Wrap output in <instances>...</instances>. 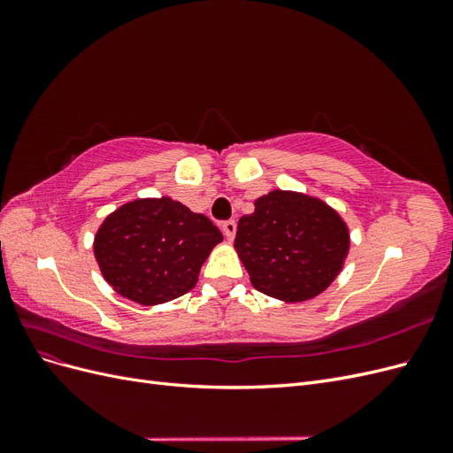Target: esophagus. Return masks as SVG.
Masks as SVG:
<instances>
[{
	"instance_id": "obj_1",
	"label": "esophagus",
	"mask_w": 453,
	"mask_h": 453,
	"mask_svg": "<svg viewBox=\"0 0 453 453\" xmlns=\"http://www.w3.org/2000/svg\"><path fill=\"white\" fill-rule=\"evenodd\" d=\"M221 228H223V234H225V238L228 242L234 240V236H236V221H234V219H230V221H225Z\"/></svg>"
}]
</instances>
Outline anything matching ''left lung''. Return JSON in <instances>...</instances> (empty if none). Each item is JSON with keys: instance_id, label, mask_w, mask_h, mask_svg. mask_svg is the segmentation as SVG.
Instances as JSON below:
<instances>
[{"instance_id": "8db88e82", "label": "left lung", "mask_w": 453, "mask_h": 453, "mask_svg": "<svg viewBox=\"0 0 453 453\" xmlns=\"http://www.w3.org/2000/svg\"><path fill=\"white\" fill-rule=\"evenodd\" d=\"M238 221L234 250L257 291L281 303H306L340 276L349 228L333 205L298 190L273 188Z\"/></svg>"}]
</instances>
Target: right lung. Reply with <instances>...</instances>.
I'll use <instances>...</instances> for the list:
<instances>
[{"instance_id": "obj_1", "label": "right lung", "mask_w": 453, "mask_h": 453, "mask_svg": "<svg viewBox=\"0 0 453 453\" xmlns=\"http://www.w3.org/2000/svg\"><path fill=\"white\" fill-rule=\"evenodd\" d=\"M223 234L203 213L170 196L135 198L109 213L94 236L104 280L122 298L157 306L195 289Z\"/></svg>"}]
</instances>
